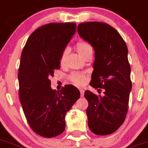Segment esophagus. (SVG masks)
Wrapping results in <instances>:
<instances>
[{
  "label": "esophagus",
  "instance_id": "34e87169",
  "mask_svg": "<svg viewBox=\"0 0 148 148\" xmlns=\"http://www.w3.org/2000/svg\"><path fill=\"white\" fill-rule=\"evenodd\" d=\"M80 94H81V97H83V96H84V90L81 89V90H80Z\"/></svg>",
  "mask_w": 148,
  "mask_h": 148
}]
</instances>
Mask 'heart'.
I'll return each mask as SVG.
<instances>
[{
	"label": "heart",
	"instance_id": "1",
	"mask_svg": "<svg viewBox=\"0 0 148 148\" xmlns=\"http://www.w3.org/2000/svg\"><path fill=\"white\" fill-rule=\"evenodd\" d=\"M77 50L82 58H84L89 52H92V47L87 42L81 41V42H79L77 44ZM67 54L68 49H64L62 54H61L60 60L61 65L64 63ZM71 78H72V80L74 81V83L77 85V86H82L86 82V76L84 75V74H79V73H74V74H73L72 76H71Z\"/></svg>",
	"mask_w": 148,
	"mask_h": 148
}]
</instances>
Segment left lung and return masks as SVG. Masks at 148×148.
Returning a JSON list of instances; mask_svg holds the SVG:
<instances>
[{"instance_id": "1", "label": "left lung", "mask_w": 148, "mask_h": 148, "mask_svg": "<svg viewBox=\"0 0 148 148\" xmlns=\"http://www.w3.org/2000/svg\"><path fill=\"white\" fill-rule=\"evenodd\" d=\"M77 32L95 51L90 86L104 89L103 96L85 91L88 102V125L97 135H109L122 125L128 109L132 82L127 45L119 33L106 23H82Z\"/></svg>"}]
</instances>
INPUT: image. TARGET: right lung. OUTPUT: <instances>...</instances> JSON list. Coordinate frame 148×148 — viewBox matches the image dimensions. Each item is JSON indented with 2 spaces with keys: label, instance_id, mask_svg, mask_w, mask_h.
Wrapping results in <instances>:
<instances>
[{
  "label": "right lung",
  "instance_id": "add662e5",
  "mask_svg": "<svg viewBox=\"0 0 148 148\" xmlns=\"http://www.w3.org/2000/svg\"><path fill=\"white\" fill-rule=\"evenodd\" d=\"M75 32V23H48L32 33L21 54L20 101L31 128L46 138L64 131L66 113L80 97L72 85L57 92L49 79L60 69L61 54Z\"/></svg>",
  "mask_w": 148,
  "mask_h": 148
}]
</instances>
